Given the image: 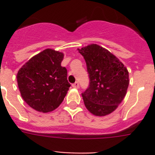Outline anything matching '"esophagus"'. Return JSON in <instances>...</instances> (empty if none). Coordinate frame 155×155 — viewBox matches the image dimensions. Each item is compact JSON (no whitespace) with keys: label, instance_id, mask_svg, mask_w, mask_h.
<instances>
[{"label":"esophagus","instance_id":"obj_1","mask_svg":"<svg viewBox=\"0 0 155 155\" xmlns=\"http://www.w3.org/2000/svg\"><path fill=\"white\" fill-rule=\"evenodd\" d=\"M72 87H74V88H79V83L78 82L74 83V84H72Z\"/></svg>","mask_w":155,"mask_h":155}]
</instances>
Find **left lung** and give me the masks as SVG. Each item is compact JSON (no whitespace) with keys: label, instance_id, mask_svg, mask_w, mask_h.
Instances as JSON below:
<instances>
[{"label":"left lung","instance_id":"8db88e82","mask_svg":"<svg viewBox=\"0 0 155 155\" xmlns=\"http://www.w3.org/2000/svg\"><path fill=\"white\" fill-rule=\"evenodd\" d=\"M85 59L89 87L82 93L85 107L93 115L103 117L116 110L127 92L129 71L105 48L91 44L78 49Z\"/></svg>","mask_w":155,"mask_h":155}]
</instances>
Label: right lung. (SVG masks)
Instances as JSON below:
<instances>
[{"label":"right lung","mask_w":155,"mask_h":155,"mask_svg":"<svg viewBox=\"0 0 155 155\" xmlns=\"http://www.w3.org/2000/svg\"><path fill=\"white\" fill-rule=\"evenodd\" d=\"M63 53L46 49L33 56L17 74L18 88L25 103L40 113L54 110L63 102L71 84L61 66Z\"/></svg>","instance_id":"obj_1"}]
</instances>
